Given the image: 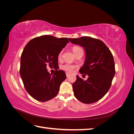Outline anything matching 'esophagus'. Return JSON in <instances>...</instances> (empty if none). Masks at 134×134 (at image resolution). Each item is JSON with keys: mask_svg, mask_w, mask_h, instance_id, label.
<instances>
[{"mask_svg": "<svg viewBox=\"0 0 134 134\" xmlns=\"http://www.w3.org/2000/svg\"><path fill=\"white\" fill-rule=\"evenodd\" d=\"M70 75V74L69 73H68V72H66V76H67V77L69 76Z\"/></svg>", "mask_w": 134, "mask_h": 134, "instance_id": "1", "label": "esophagus"}]
</instances>
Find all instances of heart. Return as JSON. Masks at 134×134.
<instances>
[{
  "mask_svg": "<svg viewBox=\"0 0 134 134\" xmlns=\"http://www.w3.org/2000/svg\"><path fill=\"white\" fill-rule=\"evenodd\" d=\"M82 49L80 47H77V46H74L73 48H72V51H73L74 53L75 54L76 52L78 51V50ZM62 51H61L59 54V59H60L61 58H62ZM78 68V66L76 65H72V64H69V63H66L65 64L63 65H62V69H63L64 70L66 71L67 72H71L73 71V70L74 69H75Z\"/></svg>",
  "mask_w": 134,
  "mask_h": 134,
  "instance_id": "1",
  "label": "heart"
}]
</instances>
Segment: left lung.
Segmentation results:
<instances>
[{
    "label": "left lung",
    "mask_w": 134,
    "mask_h": 134,
    "mask_svg": "<svg viewBox=\"0 0 134 134\" xmlns=\"http://www.w3.org/2000/svg\"><path fill=\"white\" fill-rule=\"evenodd\" d=\"M74 44L84 47L86 59L80 74L88 75L84 80L76 75L72 84L75 97L86 104L97 102L110 88L115 74V62L111 51L102 41L88 36L69 38Z\"/></svg>",
    "instance_id": "8db88e82"
}]
</instances>
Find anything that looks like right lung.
Returning a JSON list of instances; mask_svg holds the SVG:
<instances>
[{"label":"right lung","mask_w":134,"mask_h":134,"mask_svg":"<svg viewBox=\"0 0 134 134\" xmlns=\"http://www.w3.org/2000/svg\"><path fill=\"white\" fill-rule=\"evenodd\" d=\"M68 42L66 37L44 35L32 39L24 48L20 75L26 90L36 100L46 102L58 94L66 77L64 71L58 70V56ZM47 65L57 69L54 74L48 72Z\"/></svg>","instance_id":"1"}]
</instances>
